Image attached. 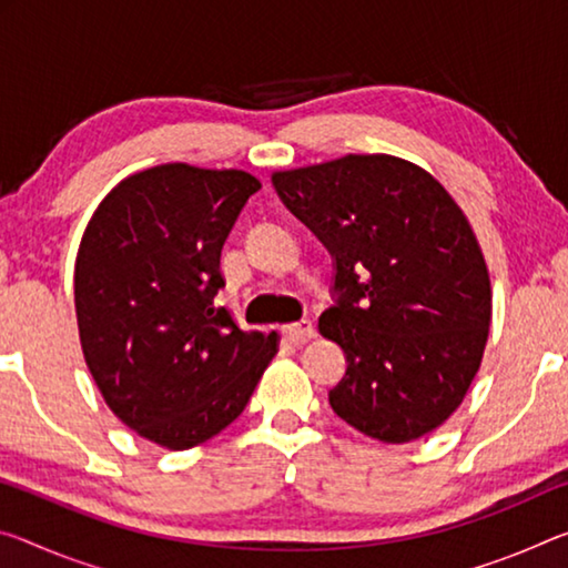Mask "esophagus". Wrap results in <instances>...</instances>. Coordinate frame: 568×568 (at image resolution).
<instances>
[{"mask_svg":"<svg viewBox=\"0 0 568 568\" xmlns=\"http://www.w3.org/2000/svg\"><path fill=\"white\" fill-rule=\"evenodd\" d=\"M283 336L291 341L293 346H301V344H305V341L313 338V323L311 321L287 323V326H283Z\"/></svg>","mask_w":568,"mask_h":568,"instance_id":"obj_1","label":"esophagus"}]
</instances>
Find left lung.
<instances>
[{
  "label": "left lung",
  "mask_w": 568,
  "mask_h": 568,
  "mask_svg": "<svg viewBox=\"0 0 568 568\" xmlns=\"http://www.w3.org/2000/svg\"><path fill=\"white\" fill-rule=\"evenodd\" d=\"M333 257L323 336L344 348L331 409L382 443L427 435L470 389L490 328V277L460 206L409 161L348 154L273 174Z\"/></svg>",
  "instance_id": "obj_1"
}]
</instances>
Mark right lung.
I'll return each mask as SVG.
<instances>
[{"mask_svg": "<svg viewBox=\"0 0 568 568\" xmlns=\"http://www.w3.org/2000/svg\"><path fill=\"white\" fill-rule=\"evenodd\" d=\"M257 189L237 169H146L98 204L80 240L85 364L115 417L161 447L232 425L277 351V333L240 331L214 308L222 245Z\"/></svg>", "mask_w": 568, "mask_h": 568, "instance_id": "right-lung-1", "label": "right lung"}]
</instances>
